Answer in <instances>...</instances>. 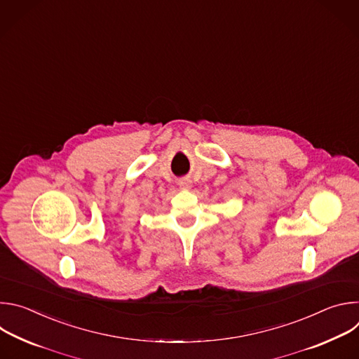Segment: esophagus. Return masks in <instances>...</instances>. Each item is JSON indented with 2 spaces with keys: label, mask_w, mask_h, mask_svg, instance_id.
<instances>
[{
  "label": "esophagus",
  "mask_w": 359,
  "mask_h": 359,
  "mask_svg": "<svg viewBox=\"0 0 359 359\" xmlns=\"http://www.w3.org/2000/svg\"><path fill=\"white\" fill-rule=\"evenodd\" d=\"M180 186L189 189V187H190V182H189V180H183V182H180Z\"/></svg>",
  "instance_id": "esophagus-1"
}]
</instances>
